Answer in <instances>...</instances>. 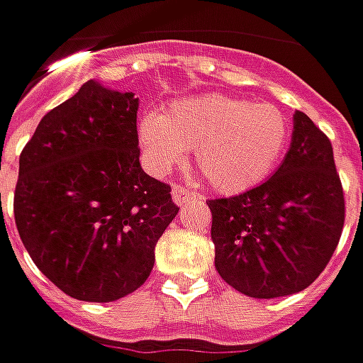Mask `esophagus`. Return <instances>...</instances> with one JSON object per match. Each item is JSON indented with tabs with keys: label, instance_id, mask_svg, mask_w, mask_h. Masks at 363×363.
I'll return each instance as SVG.
<instances>
[{
	"label": "esophagus",
	"instance_id": "obj_1",
	"mask_svg": "<svg viewBox=\"0 0 363 363\" xmlns=\"http://www.w3.org/2000/svg\"><path fill=\"white\" fill-rule=\"evenodd\" d=\"M171 194H172V201L177 202V204H184L186 201H191L192 196H196L194 192H191L189 189H184V186H181V184H174Z\"/></svg>",
	"mask_w": 363,
	"mask_h": 363
}]
</instances>
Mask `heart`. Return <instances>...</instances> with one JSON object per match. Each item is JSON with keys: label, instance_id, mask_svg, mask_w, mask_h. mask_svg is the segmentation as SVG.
Wrapping results in <instances>:
<instances>
[{"label": "heart", "instance_id": "obj_1", "mask_svg": "<svg viewBox=\"0 0 363 363\" xmlns=\"http://www.w3.org/2000/svg\"><path fill=\"white\" fill-rule=\"evenodd\" d=\"M139 143L155 174L184 164L194 147L196 164L214 189L238 194L274 171L288 143V119L270 103L202 95L184 99L164 115H143Z\"/></svg>", "mask_w": 363, "mask_h": 363}]
</instances>
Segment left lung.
<instances>
[{
    "label": "left lung",
    "instance_id": "left-lung-1",
    "mask_svg": "<svg viewBox=\"0 0 363 363\" xmlns=\"http://www.w3.org/2000/svg\"><path fill=\"white\" fill-rule=\"evenodd\" d=\"M206 204L214 266L250 298H280L312 284L336 250L346 213L332 143L302 111L294 113L290 149L268 181Z\"/></svg>",
    "mask_w": 363,
    "mask_h": 363
}]
</instances>
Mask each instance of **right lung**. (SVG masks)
I'll list each match as a JSON object with an SVG mask.
<instances>
[{
  "label": "right lung",
  "instance_id": "1",
  "mask_svg": "<svg viewBox=\"0 0 363 363\" xmlns=\"http://www.w3.org/2000/svg\"><path fill=\"white\" fill-rule=\"evenodd\" d=\"M139 99L87 81L37 125L19 157L17 233L71 298L113 302L145 284L179 213L171 186L140 169Z\"/></svg>",
  "mask_w": 363,
  "mask_h": 363
}]
</instances>
